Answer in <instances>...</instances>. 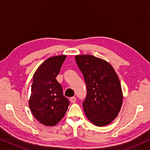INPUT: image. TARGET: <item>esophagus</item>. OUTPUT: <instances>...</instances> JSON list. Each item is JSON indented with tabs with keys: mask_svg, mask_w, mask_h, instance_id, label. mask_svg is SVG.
<instances>
[{
	"mask_svg": "<svg viewBox=\"0 0 150 150\" xmlns=\"http://www.w3.org/2000/svg\"><path fill=\"white\" fill-rule=\"evenodd\" d=\"M70 101H71V103H75V101H76V97H72L70 98Z\"/></svg>",
	"mask_w": 150,
	"mask_h": 150,
	"instance_id": "obj_1",
	"label": "esophagus"
}]
</instances>
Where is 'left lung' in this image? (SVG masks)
<instances>
[{"label":"left lung","instance_id":"8db88e82","mask_svg":"<svg viewBox=\"0 0 150 150\" xmlns=\"http://www.w3.org/2000/svg\"><path fill=\"white\" fill-rule=\"evenodd\" d=\"M75 60L86 84L87 95L82 103L86 116L97 126L109 124L122 105V90L117 73L106 61L93 55H76Z\"/></svg>","mask_w":150,"mask_h":150}]
</instances>
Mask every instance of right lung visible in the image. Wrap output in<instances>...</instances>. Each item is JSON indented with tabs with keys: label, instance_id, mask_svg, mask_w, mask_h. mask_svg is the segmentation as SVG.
Here are the masks:
<instances>
[{
	"label": "right lung",
	"instance_id": "obj_1",
	"mask_svg": "<svg viewBox=\"0 0 150 150\" xmlns=\"http://www.w3.org/2000/svg\"><path fill=\"white\" fill-rule=\"evenodd\" d=\"M67 55L49 57L33 77L29 108L35 118L47 126L56 125L63 118L70 103L55 79Z\"/></svg>",
	"mask_w": 150,
	"mask_h": 150
}]
</instances>
